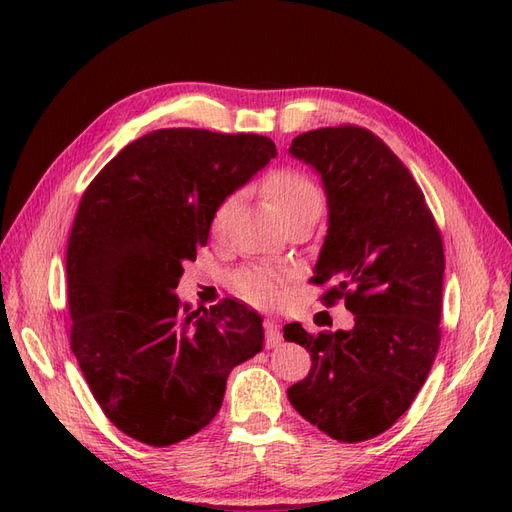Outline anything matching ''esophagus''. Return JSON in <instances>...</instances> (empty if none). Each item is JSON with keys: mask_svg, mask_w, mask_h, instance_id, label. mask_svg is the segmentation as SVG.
Here are the masks:
<instances>
[{"mask_svg": "<svg viewBox=\"0 0 512 512\" xmlns=\"http://www.w3.org/2000/svg\"><path fill=\"white\" fill-rule=\"evenodd\" d=\"M264 330H266V343H268V347L281 345L283 332H281V326L276 324L274 319H266V321H264Z\"/></svg>", "mask_w": 512, "mask_h": 512, "instance_id": "esophagus-1", "label": "esophagus"}]
</instances>
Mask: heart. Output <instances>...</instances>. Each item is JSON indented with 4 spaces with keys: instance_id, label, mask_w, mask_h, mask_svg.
<instances>
[{
    "instance_id": "b5f03b06",
    "label": "heart",
    "mask_w": 512,
    "mask_h": 512,
    "mask_svg": "<svg viewBox=\"0 0 512 512\" xmlns=\"http://www.w3.org/2000/svg\"><path fill=\"white\" fill-rule=\"evenodd\" d=\"M264 193L272 201V206L283 218V223L296 216H319L321 212V193L319 188L306 178V175L294 169H276L266 175ZM236 195L225 197L214 212L212 227L221 231L229 212L236 206ZM289 279L281 272L268 268H246L233 276V287L248 302L259 306H272L279 302L287 291Z\"/></svg>"
}]
</instances>
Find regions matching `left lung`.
<instances>
[{"instance_id":"left-lung-1","label":"left lung","mask_w":512,"mask_h":512,"mask_svg":"<svg viewBox=\"0 0 512 512\" xmlns=\"http://www.w3.org/2000/svg\"><path fill=\"white\" fill-rule=\"evenodd\" d=\"M328 201V233L313 283L339 285L352 330L306 332L285 341L311 352V371L289 403L339 442H364L397 422L425 384L440 347L444 246L412 173L371 130L317 128L291 141Z\"/></svg>"}]
</instances>
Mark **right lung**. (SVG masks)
Masks as SVG:
<instances>
[{
	"label": "right lung",
	"mask_w": 512,
	"mask_h": 512,
	"mask_svg": "<svg viewBox=\"0 0 512 512\" xmlns=\"http://www.w3.org/2000/svg\"><path fill=\"white\" fill-rule=\"evenodd\" d=\"M276 156L261 135L163 128L128 143L81 197L66 251L70 349L102 412L171 446L218 414L233 367L264 349L261 315L175 296L214 212Z\"/></svg>",
	"instance_id": "right-lung-1"
}]
</instances>
